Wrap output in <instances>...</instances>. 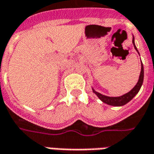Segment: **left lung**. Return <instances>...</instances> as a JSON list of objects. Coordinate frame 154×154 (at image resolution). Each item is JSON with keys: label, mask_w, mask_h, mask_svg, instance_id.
<instances>
[{"label": "left lung", "mask_w": 154, "mask_h": 154, "mask_svg": "<svg viewBox=\"0 0 154 154\" xmlns=\"http://www.w3.org/2000/svg\"><path fill=\"white\" fill-rule=\"evenodd\" d=\"M132 43L134 45V47L136 50V51L138 52V50L136 48L135 44V37L133 36V40H132ZM139 53V52H138ZM143 82H144V66H143V63L141 62V71L140 74V77H139V80H138V82L136 83L132 90H131L128 93H126L125 94H122L121 96H118V97H110V96H107V95H103V94H100L99 92L95 91L94 88H92L93 90V92L94 94H96L98 96V98L100 99L102 102L107 103L109 105L112 106H123L125 105L126 103H127L128 102H130L131 100L135 97V95L138 94V92L140 91V90L141 88V86L143 84Z\"/></svg>", "instance_id": "obj_1"}]
</instances>
